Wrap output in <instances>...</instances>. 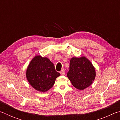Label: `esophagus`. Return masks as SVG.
<instances>
[{
  "instance_id": "obj_1",
  "label": "esophagus",
  "mask_w": 120,
  "mask_h": 120,
  "mask_svg": "<svg viewBox=\"0 0 120 120\" xmlns=\"http://www.w3.org/2000/svg\"><path fill=\"white\" fill-rule=\"evenodd\" d=\"M60 74L61 75H65V71L64 69H62L61 71H60Z\"/></svg>"
}]
</instances>
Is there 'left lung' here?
<instances>
[{
  "label": "left lung",
  "instance_id": "1",
  "mask_svg": "<svg viewBox=\"0 0 120 120\" xmlns=\"http://www.w3.org/2000/svg\"><path fill=\"white\" fill-rule=\"evenodd\" d=\"M96 76L93 64L86 58H72L70 61L67 77L75 88L83 90L90 86Z\"/></svg>",
  "mask_w": 120,
  "mask_h": 120
}]
</instances>
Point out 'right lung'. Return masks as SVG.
<instances>
[{
	"instance_id": "1",
	"label": "right lung",
	"mask_w": 120,
	"mask_h": 120,
	"mask_svg": "<svg viewBox=\"0 0 120 120\" xmlns=\"http://www.w3.org/2000/svg\"><path fill=\"white\" fill-rule=\"evenodd\" d=\"M26 78L36 90L45 92L53 86L60 74L56 72L54 65L47 58L35 56L26 70Z\"/></svg>"
}]
</instances>
